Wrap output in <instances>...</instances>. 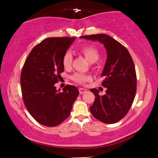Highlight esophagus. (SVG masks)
I'll return each mask as SVG.
<instances>
[{
  "mask_svg": "<svg viewBox=\"0 0 158 158\" xmlns=\"http://www.w3.org/2000/svg\"><path fill=\"white\" fill-rule=\"evenodd\" d=\"M79 91L80 94H84V93L86 92L87 90L85 89H83V88H79Z\"/></svg>",
  "mask_w": 158,
  "mask_h": 158,
  "instance_id": "esophagus-1",
  "label": "esophagus"
}]
</instances>
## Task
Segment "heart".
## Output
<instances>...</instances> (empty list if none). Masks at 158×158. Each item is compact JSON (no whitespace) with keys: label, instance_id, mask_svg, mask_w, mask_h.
<instances>
[{"label":"heart","instance_id":"obj_1","mask_svg":"<svg viewBox=\"0 0 158 158\" xmlns=\"http://www.w3.org/2000/svg\"><path fill=\"white\" fill-rule=\"evenodd\" d=\"M81 52L85 58L88 60L90 62H94L100 57V52L98 49L92 45H86L83 46L80 49ZM73 62V56L69 51H66L62 56V63L65 69H69L72 66ZM71 79L79 84H84L90 79V77L88 75L83 73H77L71 76Z\"/></svg>","mask_w":158,"mask_h":158}]
</instances>
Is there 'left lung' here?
Listing matches in <instances>:
<instances>
[{
	"mask_svg": "<svg viewBox=\"0 0 158 158\" xmlns=\"http://www.w3.org/2000/svg\"><path fill=\"white\" fill-rule=\"evenodd\" d=\"M81 38L98 41L105 46L107 59L102 77L106 94L99 95L98 89H90L96 96L89 107L93 116L105 123H114L129 111L136 92V74L133 60L123 45L107 35L82 36Z\"/></svg>",
	"mask_w": 158,
	"mask_h": 158,
	"instance_id": "left-lung-1",
	"label": "left lung"
}]
</instances>
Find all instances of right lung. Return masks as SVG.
Returning <instances> with one entry per match:
<instances>
[{
  "label": "right lung",
  "mask_w": 158,
  "mask_h": 158,
  "mask_svg": "<svg viewBox=\"0 0 158 158\" xmlns=\"http://www.w3.org/2000/svg\"><path fill=\"white\" fill-rule=\"evenodd\" d=\"M75 37H52L36 45L23 64L20 83L26 109L36 122L53 127L70 115L79 95L75 86L66 85L63 92L56 89L64 72L62 58Z\"/></svg>",
  "instance_id": "right-lung-1"
}]
</instances>
